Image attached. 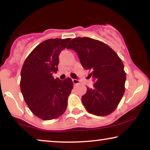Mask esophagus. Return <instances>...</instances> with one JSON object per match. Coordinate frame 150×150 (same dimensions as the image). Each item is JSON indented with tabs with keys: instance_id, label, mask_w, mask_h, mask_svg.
<instances>
[{
	"instance_id": "1",
	"label": "esophagus",
	"mask_w": 150,
	"mask_h": 150,
	"mask_svg": "<svg viewBox=\"0 0 150 150\" xmlns=\"http://www.w3.org/2000/svg\"><path fill=\"white\" fill-rule=\"evenodd\" d=\"M72 81H73V83H74V85H78V84L80 83V81H79V80H77V79H72Z\"/></svg>"
}]
</instances>
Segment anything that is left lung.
<instances>
[{
    "instance_id": "8db88e82",
    "label": "left lung",
    "mask_w": 150,
    "mask_h": 150,
    "mask_svg": "<svg viewBox=\"0 0 150 150\" xmlns=\"http://www.w3.org/2000/svg\"><path fill=\"white\" fill-rule=\"evenodd\" d=\"M67 49L77 52L84 69L91 70L89 76L95 81L87 88L82 102L89 113L106 116L116 109L125 91L126 74L122 61L108 45L89 38H76Z\"/></svg>"
}]
</instances>
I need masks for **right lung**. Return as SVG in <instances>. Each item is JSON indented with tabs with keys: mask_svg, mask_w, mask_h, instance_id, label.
I'll list each match as a JSON object with an SVG mask.
<instances>
[{
	"mask_svg": "<svg viewBox=\"0 0 150 150\" xmlns=\"http://www.w3.org/2000/svg\"><path fill=\"white\" fill-rule=\"evenodd\" d=\"M70 38L49 39L37 46L22 65L20 89L28 107L43 120L56 119L64 113L73 88L70 78L54 79L59 56Z\"/></svg>",
	"mask_w": 150,
	"mask_h": 150,
	"instance_id": "add662e5",
	"label": "right lung"
}]
</instances>
